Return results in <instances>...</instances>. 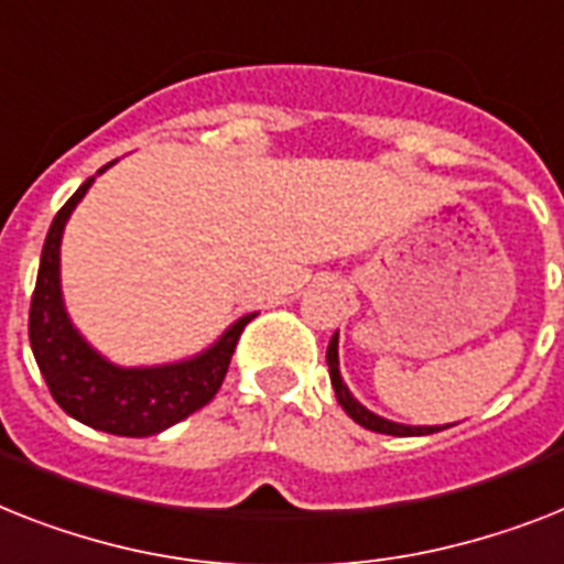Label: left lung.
I'll return each mask as SVG.
<instances>
[{
  "label": "left lung",
  "mask_w": 564,
  "mask_h": 564,
  "mask_svg": "<svg viewBox=\"0 0 564 564\" xmlns=\"http://www.w3.org/2000/svg\"><path fill=\"white\" fill-rule=\"evenodd\" d=\"M327 368H329V386H333V391H336L338 405L345 409V414L350 416V420H356V423L370 429V432L393 434V437H423V434H434L448 429V425L397 423V420H388V416H379L370 409H365V405L354 397V391L347 388L345 379H341V368H338V329L333 333V338H329V345H327Z\"/></svg>",
  "instance_id": "left-lung-1"
}]
</instances>
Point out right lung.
Masks as SVG:
<instances>
[{
    "instance_id": "add662e5",
    "label": "right lung",
    "mask_w": 564,
    "mask_h": 564,
    "mask_svg": "<svg viewBox=\"0 0 564 564\" xmlns=\"http://www.w3.org/2000/svg\"><path fill=\"white\" fill-rule=\"evenodd\" d=\"M112 164L116 162L104 164L95 176L109 171ZM95 176L86 178L75 196L57 210L45 237L36 290L31 297V350L54 402L77 423L118 437H150L214 400L226 379L242 327L258 313L240 315L208 347L185 359L162 365H118L100 354L72 322L59 281L63 231Z\"/></svg>"
}]
</instances>
